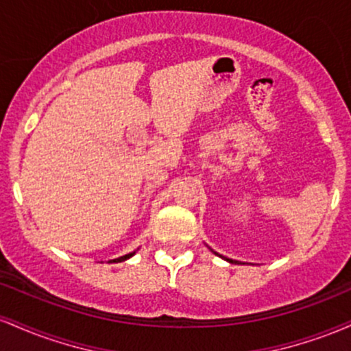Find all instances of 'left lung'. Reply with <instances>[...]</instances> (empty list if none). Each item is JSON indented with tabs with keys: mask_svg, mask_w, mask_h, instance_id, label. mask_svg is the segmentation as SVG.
Instances as JSON below:
<instances>
[{
	"mask_svg": "<svg viewBox=\"0 0 351 351\" xmlns=\"http://www.w3.org/2000/svg\"><path fill=\"white\" fill-rule=\"evenodd\" d=\"M217 256H219V254H217ZM226 261H229V263H234V264H236V261H231V259H226Z\"/></svg>",
	"mask_w": 351,
	"mask_h": 351,
	"instance_id": "obj_1",
	"label": "left lung"
}]
</instances>
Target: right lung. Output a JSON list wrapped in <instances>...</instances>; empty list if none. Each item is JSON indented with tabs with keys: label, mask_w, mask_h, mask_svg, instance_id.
<instances>
[{
	"label": "right lung",
	"mask_w": 351,
	"mask_h": 351,
	"mask_svg": "<svg viewBox=\"0 0 351 351\" xmlns=\"http://www.w3.org/2000/svg\"><path fill=\"white\" fill-rule=\"evenodd\" d=\"M132 256H134V254H127V256H122V257H119V259H114V263H122V261L128 259V257H132Z\"/></svg>",
	"instance_id": "right-lung-1"
}]
</instances>
